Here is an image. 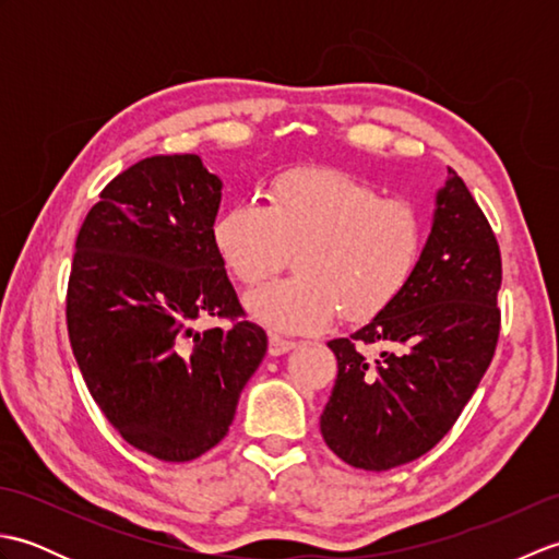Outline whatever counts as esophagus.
I'll use <instances>...</instances> for the list:
<instances>
[{"label": "esophagus", "instance_id": "esophagus-1", "mask_svg": "<svg viewBox=\"0 0 559 559\" xmlns=\"http://www.w3.org/2000/svg\"><path fill=\"white\" fill-rule=\"evenodd\" d=\"M295 346H298V343H295V341H290V338H283V336H276V334H273V336L269 338V353H271V355H283V353H288V350H293Z\"/></svg>", "mask_w": 559, "mask_h": 559}]
</instances>
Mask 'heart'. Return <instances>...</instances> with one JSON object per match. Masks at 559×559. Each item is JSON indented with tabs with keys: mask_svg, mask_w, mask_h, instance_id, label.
Returning <instances> with one entry per match:
<instances>
[{
	"mask_svg": "<svg viewBox=\"0 0 559 559\" xmlns=\"http://www.w3.org/2000/svg\"><path fill=\"white\" fill-rule=\"evenodd\" d=\"M425 218L406 199L334 168L273 177L264 206L237 201L211 225V242L237 283L254 288L288 261L298 273L247 295V312L273 331H314L341 310L367 322L399 300L418 271Z\"/></svg>",
	"mask_w": 559,
	"mask_h": 559,
	"instance_id": "heart-1",
	"label": "heart"
}]
</instances>
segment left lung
I'll return each mask as SVG.
<instances>
[{"mask_svg":"<svg viewBox=\"0 0 559 559\" xmlns=\"http://www.w3.org/2000/svg\"><path fill=\"white\" fill-rule=\"evenodd\" d=\"M500 245L449 168L420 264L399 300L348 338L329 341L338 377L322 437L355 468L389 471L427 454L488 370L500 338ZM362 345H382L367 359Z\"/></svg>","mask_w":559,"mask_h":559,"instance_id":"1","label":"left lung"}]
</instances>
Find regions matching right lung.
I'll return each mask as SVG.
<instances>
[{
	"label": "right lung",
	"mask_w": 559,
	"mask_h": 559,
	"mask_svg": "<svg viewBox=\"0 0 559 559\" xmlns=\"http://www.w3.org/2000/svg\"><path fill=\"white\" fill-rule=\"evenodd\" d=\"M221 189L194 153L144 158L103 189L76 237L71 350L105 418L160 461L216 447L266 355L211 242ZM206 316L234 326L199 335Z\"/></svg>",
	"instance_id": "1"
}]
</instances>
